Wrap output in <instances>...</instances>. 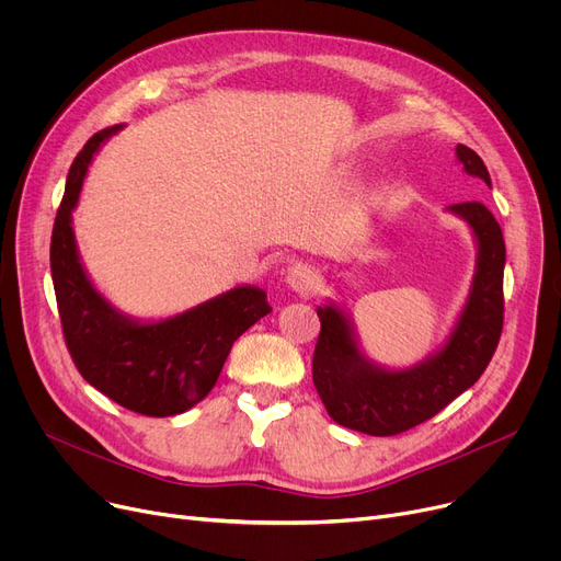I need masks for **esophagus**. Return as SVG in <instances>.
<instances>
[{"instance_id": "obj_1", "label": "esophagus", "mask_w": 561, "mask_h": 561, "mask_svg": "<svg viewBox=\"0 0 561 561\" xmlns=\"http://www.w3.org/2000/svg\"><path fill=\"white\" fill-rule=\"evenodd\" d=\"M284 282L290 290H296L298 296H311L318 286L316 271L309 263H293L290 268L284 273Z\"/></svg>"}]
</instances>
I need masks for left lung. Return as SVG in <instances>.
<instances>
[{
  "instance_id": "8db88e82",
  "label": "left lung",
  "mask_w": 561,
  "mask_h": 561,
  "mask_svg": "<svg viewBox=\"0 0 561 561\" xmlns=\"http://www.w3.org/2000/svg\"><path fill=\"white\" fill-rule=\"evenodd\" d=\"M461 170L491 188L484 161L466 145L455 147ZM461 218L478 248L468 298L446 341L425 359L407 368L370 359L341 302L320 305V336L313 350V385L328 414L343 427L370 436H393L438 414L470 389L489 366L503 332V229L482 202H461L446 209Z\"/></svg>"
}]
</instances>
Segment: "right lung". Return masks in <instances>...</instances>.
Returning <instances> with one entry per match:
<instances>
[{"mask_svg":"<svg viewBox=\"0 0 561 561\" xmlns=\"http://www.w3.org/2000/svg\"><path fill=\"white\" fill-rule=\"evenodd\" d=\"M123 127L95 134L70 165L51 231V282L64 336L81 377L136 414L165 419L184 414L209 396L233 341L273 309L265 290L252 284L233 286L159 320L129 316L100 293L81 261L72 211L88 168Z\"/></svg>","mask_w":561,"mask_h":561,"instance_id":"obj_1","label":"right lung"}]
</instances>
